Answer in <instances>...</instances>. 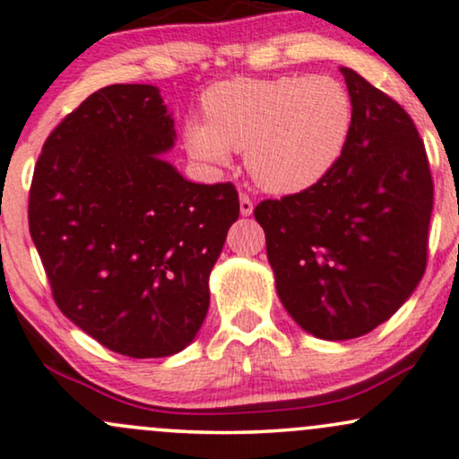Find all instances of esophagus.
Listing matches in <instances>:
<instances>
[{
    "label": "esophagus",
    "mask_w": 459,
    "mask_h": 459,
    "mask_svg": "<svg viewBox=\"0 0 459 459\" xmlns=\"http://www.w3.org/2000/svg\"><path fill=\"white\" fill-rule=\"evenodd\" d=\"M253 209H255L253 200H250L244 192H240V212H242V215H244V217L253 215Z\"/></svg>",
    "instance_id": "obj_1"
}]
</instances>
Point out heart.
I'll use <instances>...</instances> for the list:
<instances>
[{
  "mask_svg": "<svg viewBox=\"0 0 459 459\" xmlns=\"http://www.w3.org/2000/svg\"><path fill=\"white\" fill-rule=\"evenodd\" d=\"M203 118L186 123L194 159L225 165L244 152L256 186L297 194L322 181L351 134L349 91L332 77H236L212 85Z\"/></svg>",
  "mask_w": 459,
  "mask_h": 459,
  "instance_id": "b5f03b06",
  "label": "heart"
}]
</instances>
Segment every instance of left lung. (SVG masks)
Listing matches in <instances>:
<instances>
[{"mask_svg": "<svg viewBox=\"0 0 459 459\" xmlns=\"http://www.w3.org/2000/svg\"><path fill=\"white\" fill-rule=\"evenodd\" d=\"M341 73L353 106L341 159L309 190L255 209L281 305L324 341L368 334L411 297L435 192L411 117L361 74Z\"/></svg>", "mask_w": 459, "mask_h": 459, "instance_id": "8db88e82", "label": "left lung"}]
</instances>
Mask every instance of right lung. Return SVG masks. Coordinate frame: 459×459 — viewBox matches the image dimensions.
<instances>
[{
  "instance_id": "1",
  "label": "right lung",
  "mask_w": 459,
  "mask_h": 459,
  "mask_svg": "<svg viewBox=\"0 0 459 459\" xmlns=\"http://www.w3.org/2000/svg\"><path fill=\"white\" fill-rule=\"evenodd\" d=\"M173 118L154 85H108L43 143L29 230L58 309L115 353H179L209 311V275L240 203L162 160Z\"/></svg>"
}]
</instances>
